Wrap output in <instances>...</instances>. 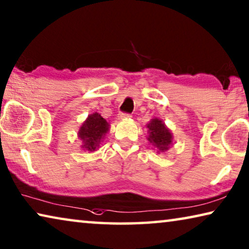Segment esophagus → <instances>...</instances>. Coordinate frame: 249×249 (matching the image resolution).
Listing matches in <instances>:
<instances>
[{
  "label": "esophagus",
  "instance_id": "1",
  "mask_svg": "<svg viewBox=\"0 0 249 249\" xmlns=\"http://www.w3.org/2000/svg\"><path fill=\"white\" fill-rule=\"evenodd\" d=\"M131 117V115L127 114V113H121L120 115H118V118L120 120H127V118Z\"/></svg>",
  "mask_w": 249,
  "mask_h": 249
}]
</instances>
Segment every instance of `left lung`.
<instances>
[{
	"mask_svg": "<svg viewBox=\"0 0 249 249\" xmlns=\"http://www.w3.org/2000/svg\"><path fill=\"white\" fill-rule=\"evenodd\" d=\"M148 142L158 148L159 152H165L172 146L173 136L170 129L160 118H153L147 124Z\"/></svg>",
	"mask_w": 249,
	"mask_h": 249,
	"instance_id": "left-lung-1",
	"label": "left lung"
}]
</instances>
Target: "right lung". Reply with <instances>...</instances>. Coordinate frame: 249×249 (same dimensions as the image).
Segmentation results:
<instances>
[{
  "label": "right lung",
  "instance_id": "add662e5",
  "mask_svg": "<svg viewBox=\"0 0 249 249\" xmlns=\"http://www.w3.org/2000/svg\"><path fill=\"white\" fill-rule=\"evenodd\" d=\"M108 131L109 124L101 116V114L94 113L88 115L87 120L80 126L78 132V137L83 143L81 148L90 152L96 151Z\"/></svg>",
  "mask_w": 249,
  "mask_h": 249
}]
</instances>
